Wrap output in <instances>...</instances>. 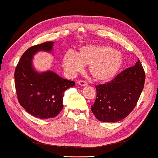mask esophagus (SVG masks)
<instances>
[{"mask_svg":"<svg viewBox=\"0 0 158 158\" xmlns=\"http://www.w3.org/2000/svg\"><path fill=\"white\" fill-rule=\"evenodd\" d=\"M77 83H78L79 85H80V86H88V83H87L86 81H81V80L77 81Z\"/></svg>","mask_w":158,"mask_h":158,"instance_id":"34e87169","label":"esophagus"}]
</instances>
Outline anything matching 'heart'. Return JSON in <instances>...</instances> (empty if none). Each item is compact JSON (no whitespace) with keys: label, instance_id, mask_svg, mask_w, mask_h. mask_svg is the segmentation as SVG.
I'll use <instances>...</instances> for the list:
<instances>
[{"label":"heart","instance_id":"obj_1","mask_svg":"<svg viewBox=\"0 0 158 158\" xmlns=\"http://www.w3.org/2000/svg\"><path fill=\"white\" fill-rule=\"evenodd\" d=\"M123 62L122 53L107 45L83 46L76 54L68 52L62 59L64 69L69 75H75L83 69V65H89L90 75L98 81H108L115 77Z\"/></svg>","mask_w":158,"mask_h":158}]
</instances>
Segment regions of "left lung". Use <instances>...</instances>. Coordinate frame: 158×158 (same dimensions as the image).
I'll use <instances>...</instances> for the list:
<instances>
[{
	"label": "left lung",
	"instance_id": "obj_1",
	"mask_svg": "<svg viewBox=\"0 0 158 158\" xmlns=\"http://www.w3.org/2000/svg\"><path fill=\"white\" fill-rule=\"evenodd\" d=\"M145 81V73L139 59L135 65L118 74L105 84L96 85V98L92 111L97 119L117 122L135 109Z\"/></svg>",
	"mask_w": 158,
	"mask_h": 158
}]
</instances>
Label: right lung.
<instances>
[{"label":"right lung","mask_w":158,"mask_h":158,"mask_svg":"<svg viewBox=\"0 0 158 158\" xmlns=\"http://www.w3.org/2000/svg\"><path fill=\"white\" fill-rule=\"evenodd\" d=\"M53 41L32 46L23 53L17 65L14 77L18 101L31 115L40 119L55 117L63 109L66 90L75 86L51 70L39 73L32 66V58L41 51L51 52Z\"/></svg>","instance_id":"obj_1"}]
</instances>
